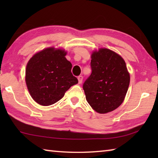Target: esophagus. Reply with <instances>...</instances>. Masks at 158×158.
I'll return each instance as SVG.
<instances>
[{
  "instance_id": "1",
  "label": "esophagus",
  "mask_w": 158,
  "mask_h": 158,
  "mask_svg": "<svg viewBox=\"0 0 158 158\" xmlns=\"http://www.w3.org/2000/svg\"><path fill=\"white\" fill-rule=\"evenodd\" d=\"M77 79H78V81H79V84H81V82L83 81V77L81 75L77 77Z\"/></svg>"
}]
</instances>
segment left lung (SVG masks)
<instances>
[{"label": "left lung", "instance_id": "obj_1", "mask_svg": "<svg viewBox=\"0 0 158 158\" xmlns=\"http://www.w3.org/2000/svg\"><path fill=\"white\" fill-rule=\"evenodd\" d=\"M92 73L83 84L85 99L100 114L114 111L123 102L130 84V74L121 56L108 49L93 52Z\"/></svg>", "mask_w": 158, "mask_h": 158}]
</instances>
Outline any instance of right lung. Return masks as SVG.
Instances as JSON below:
<instances>
[{
    "instance_id": "right-lung-1",
    "label": "right lung",
    "mask_w": 158,
    "mask_h": 158,
    "mask_svg": "<svg viewBox=\"0 0 158 158\" xmlns=\"http://www.w3.org/2000/svg\"><path fill=\"white\" fill-rule=\"evenodd\" d=\"M65 50L47 48L29 60L26 83L33 100L42 106L60 100L72 85L78 83L71 73L72 63L65 57Z\"/></svg>"
}]
</instances>
